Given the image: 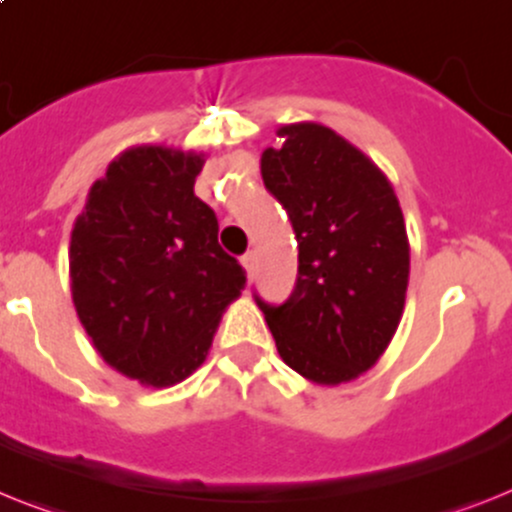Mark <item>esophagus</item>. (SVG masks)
I'll list each match as a JSON object with an SVG mask.
<instances>
[{"instance_id":"esophagus-1","label":"esophagus","mask_w":512,"mask_h":512,"mask_svg":"<svg viewBox=\"0 0 512 512\" xmlns=\"http://www.w3.org/2000/svg\"><path fill=\"white\" fill-rule=\"evenodd\" d=\"M242 265L247 268V276H249V281H252V278H255V273H257V255H255V252H247V255L242 257Z\"/></svg>"}]
</instances>
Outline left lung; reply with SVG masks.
Segmentation results:
<instances>
[{"label":"left lung","instance_id":"1","mask_svg":"<svg viewBox=\"0 0 512 512\" xmlns=\"http://www.w3.org/2000/svg\"><path fill=\"white\" fill-rule=\"evenodd\" d=\"M260 160L299 247L284 305L255 294L278 355L315 384H344L376 365L405 310L410 244L389 178L321 123L278 128Z\"/></svg>","mask_w":512,"mask_h":512}]
</instances>
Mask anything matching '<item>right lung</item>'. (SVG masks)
<instances>
[{
  "mask_svg": "<svg viewBox=\"0 0 512 512\" xmlns=\"http://www.w3.org/2000/svg\"><path fill=\"white\" fill-rule=\"evenodd\" d=\"M197 152L131 147L94 181L70 234L78 321L107 365L173 386L205 363L220 315L247 284L194 194Z\"/></svg>",
  "mask_w": 512,
  "mask_h": 512,
  "instance_id": "obj_1",
  "label": "right lung"
}]
</instances>
